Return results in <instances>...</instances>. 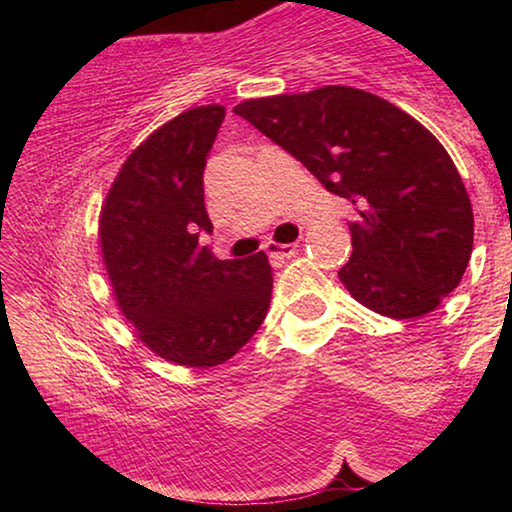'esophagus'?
Here are the masks:
<instances>
[{
    "instance_id": "esophagus-1",
    "label": "esophagus",
    "mask_w": 512,
    "mask_h": 512,
    "mask_svg": "<svg viewBox=\"0 0 512 512\" xmlns=\"http://www.w3.org/2000/svg\"><path fill=\"white\" fill-rule=\"evenodd\" d=\"M266 255L273 264L282 266L287 259L298 255V244H266Z\"/></svg>"
}]
</instances>
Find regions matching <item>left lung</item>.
I'll return each mask as SVG.
<instances>
[{
  "mask_svg": "<svg viewBox=\"0 0 512 512\" xmlns=\"http://www.w3.org/2000/svg\"><path fill=\"white\" fill-rule=\"evenodd\" d=\"M235 112L352 203V257L339 277L354 300L418 318L458 287L474 241L470 196L411 115L348 85L250 99Z\"/></svg>",
  "mask_w": 512,
  "mask_h": 512,
  "instance_id": "obj_1",
  "label": "left lung"
}]
</instances>
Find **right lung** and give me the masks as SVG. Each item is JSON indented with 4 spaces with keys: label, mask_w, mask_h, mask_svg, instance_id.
<instances>
[{
    "label": "right lung",
    "mask_w": 512,
    "mask_h": 512,
    "mask_svg": "<svg viewBox=\"0 0 512 512\" xmlns=\"http://www.w3.org/2000/svg\"><path fill=\"white\" fill-rule=\"evenodd\" d=\"M223 106L185 110L128 155L101 210V250L112 289L146 348L187 368L228 361L271 307L264 253L216 259L203 171Z\"/></svg>",
    "instance_id": "obj_1"
}]
</instances>
